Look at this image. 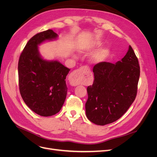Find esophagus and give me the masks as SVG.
Wrapping results in <instances>:
<instances>
[{
  "label": "esophagus",
  "mask_w": 157,
  "mask_h": 157,
  "mask_svg": "<svg viewBox=\"0 0 157 157\" xmlns=\"http://www.w3.org/2000/svg\"><path fill=\"white\" fill-rule=\"evenodd\" d=\"M71 78L74 84H84L88 82L89 80H92V75L88 68L81 67L71 73Z\"/></svg>",
  "instance_id": "34e87169"
}]
</instances>
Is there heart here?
Instances as JSON below:
<instances>
[{"label":"heart","mask_w":157,"mask_h":157,"mask_svg":"<svg viewBox=\"0 0 157 157\" xmlns=\"http://www.w3.org/2000/svg\"><path fill=\"white\" fill-rule=\"evenodd\" d=\"M99 42H96V45H99Z\"/></svg>","instance_id":"b5f03b06"}]
</instances>
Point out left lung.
Segmentation results:
<instances>
[{
  "label": "left lung",
  "mask_w": 157,
  "mask_h": 157,
  "mask_svg": "<svg viewBox=\"0 0 157 157\" xmlns=\"http://www.w3.org/2000/svg\"><path fill=\"white\" fill-rule=\"evenodd\" d=\"M93 72L94 81L87 88L86 115L92 122L103 126L119 119L135 100L140 75L138 59L129 46L121 61L98 63Z\"/></svg>",
  "instance_id": "left-lung-1"
}]
</instances>
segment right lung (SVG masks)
Segmentation results:
<instances>
[{"instance_id": "right-lung-1", "label": "right lung", "mask_w": 157, "mask_h": 157, "mask_svg": "<svg viewBox=\"0 0 157 157\" xmlns=\"http://www.w3.org/2000/svg\"><path fill=\"white\" fill-rule=\"evenodd\" d=\"M57 37L52 29L37 33L27 42L18 61L21 96L33 112L42 117L58 113L67 92L65 78L70 69L58 61L42 59L38 47L44 41Z\"/></svg>"}]
</instances>
